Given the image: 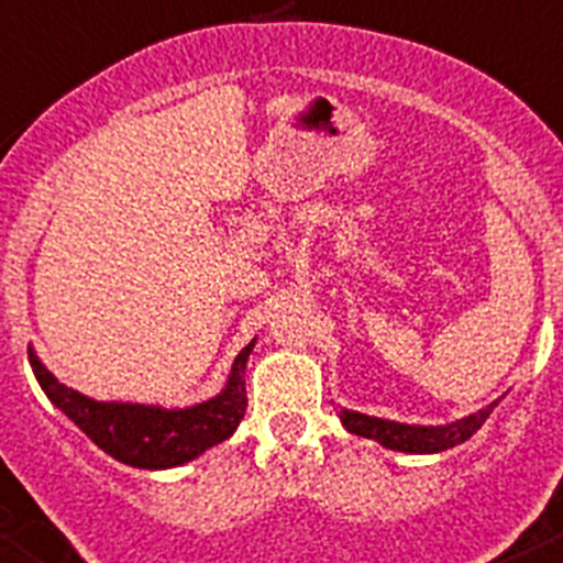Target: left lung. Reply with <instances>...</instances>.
I'll return each instance as SVG.
<instances>
[{"instance_id": "8db88e82", "label": "left lung", "mask_w": 563, "mask_h": 563, "mask_svg": "<svg viewBox=\"0 0 563 563\" xmlns=\"http://www.w3.org/2000/svg\"><path fill=\"white\" fill-rule=\"evenodd\" d=\"M498 400H493V404L478 409V412L466 415V418L452 420V423H441V427L400 423V420L375 418V415L352 412V409H340L338 418L340 423L346 427V432L369 438V441H377L380 446H386V450L409 452V455H434V452L452 450V446H457V443L470 441L472 434L484 427L486 418L493 415Z\"/></svg>"}]
</instances>
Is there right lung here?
<instances>
[{"mask_svg": "<svg viewBox=\"0 0 563 563\" xmlns=\"http://www.w3.org/2000/svg\"><path fill=\"white\" fill-rule=\"evenodd\" d=\"M257 338L231 363L225 386L214 398L194 406L129 404V400H93L65 386L31 349V369L42 391L68 420H74L99 450L120 464L136 470H172L183 466L234 434L245 415V363Z\"/></svg>", "mask_w": 563, "mask_h": 563, "instance_id": "1", "label": "right lung"}]
</instances>
